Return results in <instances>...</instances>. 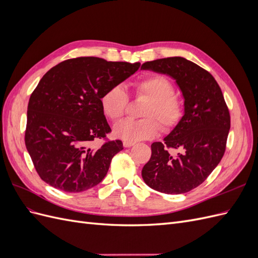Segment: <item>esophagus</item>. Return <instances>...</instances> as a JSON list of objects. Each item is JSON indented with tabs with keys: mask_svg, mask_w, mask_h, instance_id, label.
<instances>
[{
	"mask_svg": "<svg viewBox=\"0 0 258 258\" xmlns=\"http://www.w3.org/2000/svg\"><path fill=\"white\" fill-rule=\"evenodd\" d=\"M136 144V142H129V141H124L123 142V146L124 147H131V146H134Z\"/></svg>",
	"mask_w": 258,
	"mask_h": 258,
	"instance_id": "obj_1",
	"label": "esophagus"
}]
</instances>
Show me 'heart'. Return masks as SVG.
<instances>
[{
	"instance_id": "heart-1",
	"label": "heart",
	"mask_w": 258,
	"mask_h": 258,
	"mask_svg": "<svg viewBox=\"0 0 258 258\" xmlns=\"http://www.w3.org/2000/svg\"><path fill=\"white\" fill-rule=\"evenodd\" d=\"M136 98H145L141 119H126L114 127V135L124 141L137 142L153 139L160 131V122L165 131L173 130L184 115V104L175 92L173 83L166 76L150 75L132 83ZM128 93L120 85L108 87L100 97L101 110L111 121L119 120L126 113Z\"/></svg>"
}]
</instances>
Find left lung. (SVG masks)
Masks as SVG:
<instances>
[{"label": "left lung", "instance_id": "left-lung-1", "mask_svg": "<svg viewBox=\"0 0 258 258\" xmlns=\"http://www.w3.org/2000/svg\"><path fill=\"white\" fill-rule=\"evenodd\" d=\"M141 69L172 76L183 92L185 106L182 120L165 142L152 144L142 177L157 191L187 192L204 183L223 158L230 129L228 106L211 73L185 58L147 61Z\"/></svg>", "mask_w": 258, "mask_h": 258}]
</instances>
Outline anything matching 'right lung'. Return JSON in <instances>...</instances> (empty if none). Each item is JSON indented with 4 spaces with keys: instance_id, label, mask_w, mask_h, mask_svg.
Segmentation results:
<instances>
[{
    "instance_id": "1",
    "label": "right lung",
    "mask_w": 258,
    "mask_h": 258,
    "mask_svg": "<svg viewBox=\"0 0 258 258\" xmlns=\"http://www.w3.org/2000/svg\"><path fill=\"white\" fill-rule=\"evenodd\" d=\"M139 68L140 62L79 57L60 62L42 77L29 100L25 143L44 182L80 192L102 181L123 147L120 140L106 138L112 130L100 97ZM97 139L105 143L93 148Z\"/></svg>"
}]
</instances>
